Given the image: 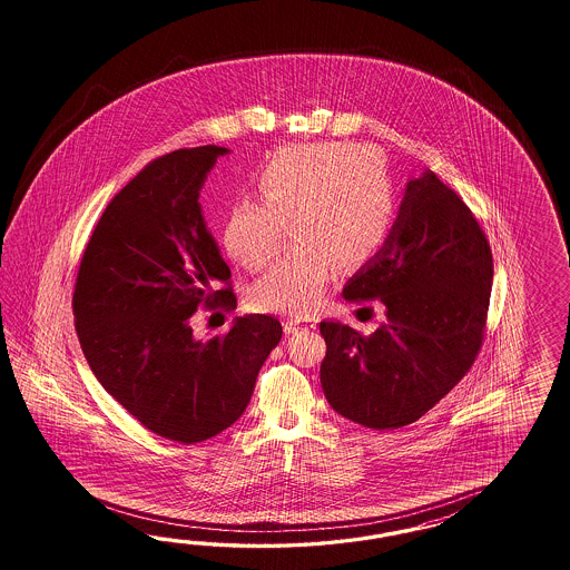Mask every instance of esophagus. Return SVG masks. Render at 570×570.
<instances>
[{"mask_svg": "<svg viewBox=\"0 0 570 570\" xmlns=\"http://www.w3.org/2000/svg\"><path fill=\"white\" fill-rule=\"evenodd\" d=\"M315 328V320L311 317H286L284 320V330L291 334V332H298V330H311Z\"/></svg>", "mask_w": 570, "mask_h": 570, "instance_id": "esophagus-1", "label": "esophagus"}]
</instances>
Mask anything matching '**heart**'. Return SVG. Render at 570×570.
Segmentation results:
<instances>
[{"label":"heart","mask_w":570,"mask_h":570,"mask_svg":"<svg viewBox=\"0 0 570 570\" xmlns=\"http://www.w3.org/2000/svg\"><path fill=\"white\" fill-rule=\"evenodd\" d=\"M261 200L244 198L225 224V248L259 272L279 250L286 225L293 253L253 288L259 311L303 315L315 309L334 263L343 269L372 259L389 238L395 198L384 163L351 144H313L274 156L255 177Z\"/></svg>","instance_id":"obj_1"}]
</instances>
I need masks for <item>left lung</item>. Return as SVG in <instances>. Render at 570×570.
Wrapping results in <instances>:
<instances>
[{
    "instance_id": "left-lung-1",
    "label": "left lung",
    "mask_w": 570,
    "mask_h": 570,
    "mask_svg": "<svg viewBox=\"0 0 570 570\" xmlns=\"http://www.w3.org/2000/svg\"><path fill=\"white\" fill-rule=\"evenodd\" d=\"M491 282V246L462 196L434 173L412 179L391 236L343 291L357 305L380 301L384 322L370 336L320 324V380L332 410L374 431L432 410L483 346Z\"/></svg>"
}]
</instances>
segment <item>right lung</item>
I'll return each instance as SVG.
<instances>
[{
    "label": "right lung",
    "instance_id": "1",
    "mask_svg": "<svg viewBox=\"0 0 570 570\" xmlns=\"http://www.w3.org/2000/svg\"><path fill=\"white\" fill-rule=\"evenodd\" d=\"M222 146L150 160L102 213L79 263L72 315L104 389L163 439L207 441L246 410L282 338L272 315L238 317L207 343L190 317L236 309L232 272L208 234L200 186Z\"/></svg>",
    "mask_w": 570,
    "mask_h": 570
}]
</instances>
